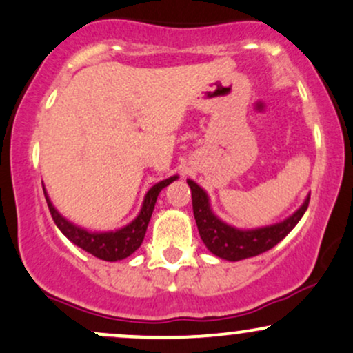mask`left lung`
<instances>
[{
	"label": "left lung",
	"mask_w": 353,
	"mask_h": 353,
	"mask_svg": "<svg viewBox=\"0 0 353 353\" xmlns=\"http://www.w3.org/2000/svg\"><path fill=\"white\" fill-rule=\"evenodd\" d=\"M188 184L191 188L192 211H194L201 239L212 254L228 259V261H239V259L258 256L276 246L296 226L310 203V196H307L300 209H296L290 218L283 219L281 223L256 228V230H238V228L221 221L211 211L209 197L203 188H199L191 179H188Z\"/></svg>",
	"instance_id": "left-lung-1"
}]
</instances>
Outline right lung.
<instances>
[{
  "label": "right lung",
  "instance_id": "1",
  "mask_svg": "<svg viewBox=\"0 0 353 353\" xmlns=\"http://www.w3.org/2000/svg\"><path fill=\"white\" fill-rule=\"evenodd\" d=\"M177 176L169 177V179L161 181L156 185L147 191L144 197V204H142L141 212L135 218L132 223H129L127 226L120 228L117 231H107V233H94V231H87L83 228L75 226L73 223H70L57 211L55 206L50 201L48 194H46L45 188V199L46 204H48L50 214H52L53 221L58 226V230L61 231L73 245L82 248L87 253L94 254L95 258L103 259V261H119V259H123L134 253L135 250H139V246L144 241V236L147 231V226H149L150 216H152L154 206H156V201L159 192L169 185L172 181H176Z\"/></svg>",
  "mask_w": 353,
  "mask_h": 353
}]
</instances>
